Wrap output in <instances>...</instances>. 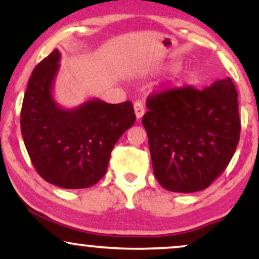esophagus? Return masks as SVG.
Wrapping results in <instances>:
<instances>
[{
	"label": "esophagus",
	"instance_id": "1",
	"mask_svg": "<svg viewBox=\"0 0 259 259\" xmlns=\"http://www.w3.org/2000/svg\"><path fill=\"white\" fill-rule=\"evenodd\" d=\"M134 111H135V115L138 119H141V118L144 117L145 107L142 105L141 101H136V102L134 103Z\"/></svg>",
	"mask_w": 259,
	"mask_h": 259
}]
</instances>
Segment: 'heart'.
I'll return each instance as SVG.
<instances>
[{
    "instance_id": "b5f03b06",
    "label": "heart",
    "mask_w": 259,
    "mask_h": 259,
    "mask_svg": "<svg viewBox=\"0 0 259 259\" xmlns=\"http://www.w3.org/2000/svg\"><path fill=\"white\" fill-rule=\"evenodd\" d=\"M196 80V74L192 72V70H186V72H183L178 76L177 84L179 86H185L192 84Z\"/></svg>"
}]
</instances>
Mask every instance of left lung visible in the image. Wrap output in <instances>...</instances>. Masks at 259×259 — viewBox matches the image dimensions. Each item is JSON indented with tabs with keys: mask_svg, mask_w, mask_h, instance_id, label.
Masks as SVG:
<instances>
[{
	"mask_svg": "<svg viewBox=\"0 0 259 259\" xmlns=\"http://www.w3.org/2000/svg\"><path fill=\"white\" fill-rule=\"evenodd\" d=\"M142 118L153 173L168 191L208 187L228 167L240 140L237 91L230 78L204 90L170 89L147 99Z\"/></svg>",
	"mask_w": 259,
	"mask_h": 259,
	"instance_id": "8db88e82",
	"label": "left lung"
}]
</instances>
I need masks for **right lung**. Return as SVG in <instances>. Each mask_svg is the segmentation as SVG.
<instances>
[{
	"label": "right lung",
	"instance_id": "add662e5",
	"mask_svg": "<svg viewBox=\"0 0 259 259\" xmlns=\"http://www.w3.org/2000/svg\"><path fill=\"white\" fill-rule=\"evenodd\" d=\"M61 53L55 50L29 79L20 129L32 165L47 183L85 189L102 179L115 142L135 123L133 103L100 99L63 108L53 97Z\"/></svg>",
	"mask_w": 259,
	"mask_h": 259
}]
</instances>
